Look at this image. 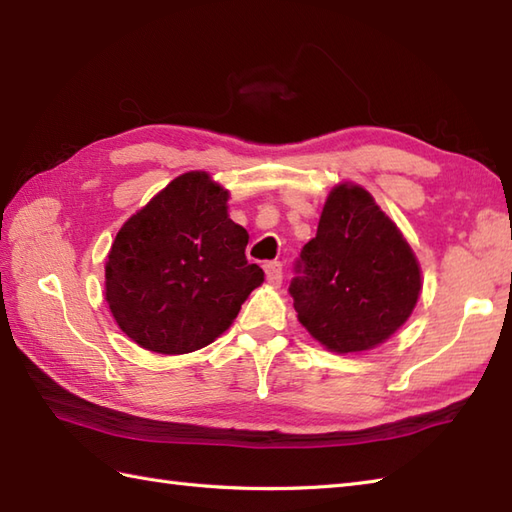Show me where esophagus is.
<instances>
[{"label":"esophagus","mask_w":512,"mask_h":512,"mask_svg":"<svg viewBox=\"0 0 512 512\" xmlns=\"http://www.w3.org/2000/svg\"><path fill=\"white\" fill-rule=\"evenodd\" d=\"M264 270H266L268 284H273V286L281 284V279H284V266H281V262H268L264 266Z\"/></svg>","instance_id":"esophagus-1"}]
</instances>
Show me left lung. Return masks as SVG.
<instances>
[{
    "instance_id": "obj_1",
    "label": "left lung",
    "mask_w": 512,
    "mask_h": 512,
    "mask_svg": "<svg viewBox=\"0 0 512 512\" xmlns=\"http://www.w3.org/2000/svg\"><path fill=\"white\" fill-rule=\"evenodd\" d=\"M295 273L288 290L301 325L339 354L385 343L409 319L422 288L407 239L358 184L330 191Z\"/></svg>"
}]
</instances>
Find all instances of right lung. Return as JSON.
<instances>
[{
	"instance_id": "right-lung-1",
	"label": "right lung",
	"mask_w": 512,
	"mask_h": 512,
	"mask_svg": "<svg viewBox=\"0 0 512 512\" xmlns=\"http://www.w3.org/2000/svg\"><path fill=\"white\" fill-rule=\"evenodd\" d=\"M228 191L204 171L182 173L129 217L105 264V299L129 339L187 354L228 330L264 270L248 264L246 228Z\"/></svg>"
}]
</instances>
